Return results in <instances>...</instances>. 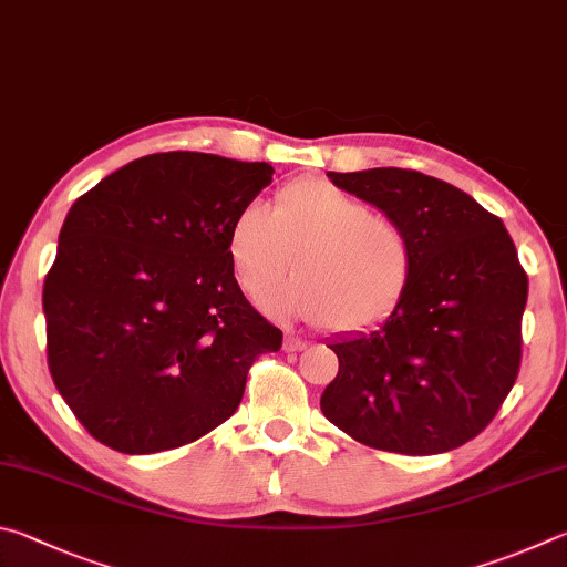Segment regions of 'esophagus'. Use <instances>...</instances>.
I'll return each mask as SVG.
<instances>
[{
	"label": "esophagus",
	"mask_w": 567,
	"mask_h": 567,
	"mask_svg": "<svg viewBox=\"0 0 567 567\" xmlns=\"http://www.w3.org/2000/svg\"><path fill=\"white\" fill-rule=\"evenodd\" d=\"M306 341H301V339H293V336H286L284 339V351L286 353H299V351H303L306 349Z\"/></svg>",
	"instance_id": "1"
}]
</instances>
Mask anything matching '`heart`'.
I'll list each match as a JSON object with an SVG mask.
<instances>
[{"instance_id": "1", "label": "heart", "mask_w": 567, "mask_h": 567, "mask_svg": "<svg viewBox=\"0 0 567 567\" xmlns=\"http://www.w3.org/2000/svg\"><path fill=\"white\" fill-rule=\"evenodd\" d=\"M234 276L254 301L281 281L293 256V281L268 306L339 333L389 321L415 274L405 226L323 178L278 188L274 208L246 204L226 236Z\"/></svg>"}]
</instances>
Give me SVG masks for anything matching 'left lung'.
I'll list each match as a JSON object with an SVG mask.
<instances>
[{"label": "left lung", "instance_id": "8db88e82", "mask_svg": "<svg viewBox=\"0 0 567 567\" xmlns=\"http://www.w3.org/2000/svg\"><path fill=\"white\" fill-rule=\"evenodd\" d=\"M405 226L415 274L379 329L331 341L339 375L321 411L353 441L433 455L475 439L520 371L528 276L511 234L461 188L413 168L329 172Z\"/></svg>", "mask_w": 567, "mask_h": 567}]
</instances>
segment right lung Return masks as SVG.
I'll use <instances>...</instances> for the list:
<instances>
[{"label":"right lung","mask_w":567,"mask_h":567,"mask_svg":"<svg viewBox=\"0 0 567 567\" xmlns=\"http://www.w3.org/2000/svg\"><path fill=\"white\" fill-rule=\"evenodd\" d=\"M274 166L148 154L69 208L44 278L47 363L99 443L144 455L231 419L284 333L246 301L226 251L234 216Z\"/></svg>","instance_id":"right-lung-1"}]
</instances>
